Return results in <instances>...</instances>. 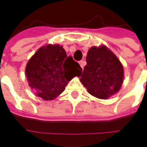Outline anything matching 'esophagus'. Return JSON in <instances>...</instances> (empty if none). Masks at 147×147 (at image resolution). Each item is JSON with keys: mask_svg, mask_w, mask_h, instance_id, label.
<instances>
[{"mask_svg": "<svg viewBox=\"0 0 147 147\" xmlns=\"http://www.w3.org/2000/svg\"><path fill=\"white\" fill-rule=\"evenodd\" d=\"M79 65H80V66H81V68L82 69H83L84 66L86 65V61H79Z\"/></svg>", "mask_w": 147, "mask_h": 147, "instance_id": "1", "label": "esophagus"}]
</instances>
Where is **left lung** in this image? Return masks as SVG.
I'll list each match as a JSON object with an SVG mask.
<instances>
[{"label": "left lung", "mask_w": 147, "mask_h": 147, "mask_svg": "<svg viewBox=\"0 0 147 147\" xmlns=\"http://www.w3.org/2000/svg\"><path fill=\"white\" fill-rule=\"evenodd\" d=\"M80 81L96 98H109L119 90L123 82L122 64L106 46L92 47L86 56Z\"/></svg>", "instance_id": "left-lung-1"}]
</instances>
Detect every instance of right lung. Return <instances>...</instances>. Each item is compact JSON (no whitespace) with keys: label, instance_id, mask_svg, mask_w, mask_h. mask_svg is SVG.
Segmentation results:
<instances>
[{"label":"right lung","instance_id":"right-lung-1","mask_svg":"<svg viewBox=\"0 0 147 147\" xmlns=\"http://www.w3.org/2000/svg\"><path fill=\"white\" fill-rule=\"evenodd\" d=\"M82 68L59 45L41 47L28 61L26 77L29 86L45 100H52L65 90L75 76H80Z\"/></svg>","mask_w":147,"mask_h":147}]
</instances>
